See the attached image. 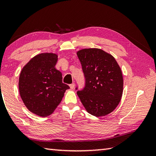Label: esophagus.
<instances>
[{"label":"esophagus","instance_id":"1","mask_svg":"<svg viewBox=\"0 0 156 156\" xmlns=\"http://www.w3.org/2000/svg\"><path fill=\"white\" fill-rule=\"evenodd\" d=\"M69 87H70L71 89H73V88H74V87H75V84L74 83H72L71 84H69Z\"/></svg>","mask_w":156,"mask_h":156}]
</instances>
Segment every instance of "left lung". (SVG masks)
Returning a JSON list of instances; mask_svg holds the SVG:
<instances>
[{
  "label": "left lung",
  "mask_w": 156,
  "mask_h": 156,
  "mask_svg": "<svg viewBox=\"0 0 156 156\" xmlns=\"http://www.w3.org/2000/svg\"><path fill=\"white\" fill-rule=\"evenodd\" d=\"M77 55L85 78L84 88L77 92L82 105L96 117L111 113L120 102L123 89L122 72L117 61L97 48L81 49Z\"/></svg>",
  "instance_id": "left-lung-1"
}]
</instances>
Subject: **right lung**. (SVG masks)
<instances>
[{"label": "right lung", "instance_id": "obj_1", "mask_svg": "<svg viewBox=\"0 0 156 156\" xmlns=\"http://www.w3.org/2000/svg\"><path fill=\"white\" fill-rule=\"evenodd\" d=\"M58 55L44 53L35 56L22 69L19 89L29 111L40 117L51 115L62 100L69 86L55 66Z\"/></svg>", "mask_w": 156, "mask_h": 156}]
</instances>
